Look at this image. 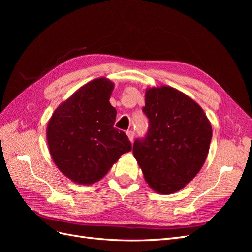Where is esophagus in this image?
Returning <instances> with one entry per match:
<instances>
[{
  "label": "esophagus",
  "instance_id": "34e87169",
  "mask_svg": "<svg viewBox=\"0 0 252 252\" xmlns=\"http://www.w3.org/2000/svg\"><path fill=\"white\" fill-rule=\"evenodd\" d=\"M126 134H127V136H128L129 141L132 142V141H133V138H134V132L131 131V130H128V131L126 132Z\"/></svg>",
  "mask_w": 252,
  "mask_h": 252
}]
</instances>
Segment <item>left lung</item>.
<instances>
[{
    "label": "left lung",
    "mask_w": 252,
    "mask_h": 252,
    "mask_svg": "<svg viewBox=\"0 0 252 252\" xmlns=\"http://www.w3.org/2000/svg\"><path fill=\"white\" fill-rule=\"evenodd\" d=\"M143 111L146 138L135 140L133 156L149 187L159 194L184 188L208 156L212 127L201 106L170 86L148 87Z\"/></svg>",
    "instance_id": "1"
}]
</instances>
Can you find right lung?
I'll use <instances>...</instances> for the list:
<instances>
[{
    "label": "right lung",
    "instance_id": "1",
    "mask_svg": "<svg viewBox=\"0 0 252 252\" xmlns=\"http://www.w3.org/2000/svg\"><path fill=\"white\" fill-rule=\"evenodd\" d=\"M114 84L97 78L61 103L48 121L46 138L53 162L65 177L91 185L131 150L125 132L114 128L117 110L109 100Z\"/></svg>",
    "mask_w": 252,
    "mask_h": 252
}]
</instances>
